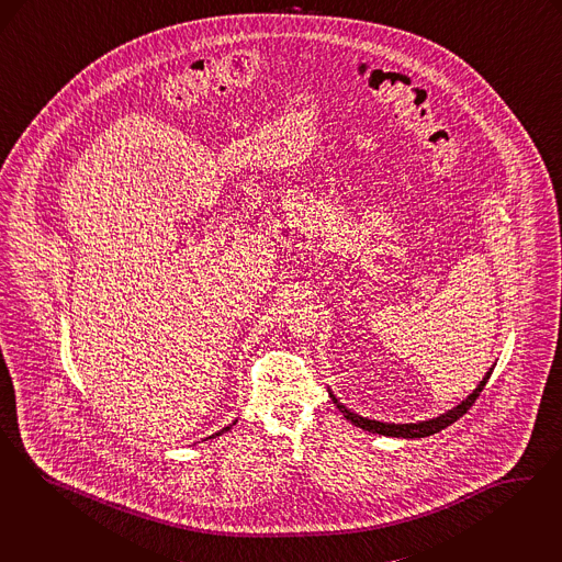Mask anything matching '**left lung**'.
<instances>
[{
  "label": "left lung",
  "instance_id": "obj_1",
  "mask_svg": "<svg viewBox=\"0 0 562 562\" xmlns=\"http://www.w3.org/2000/svg\"><path fill=\"white\" fill-rule=\"evenodd\" d=\"M492 372H494V366L485 372V376H483V381L476 384V389L472 391L471 395L467 397V400H462L460 404L453 405L451 409L448 412H443V414H439V416H435V418H428V420H418V423H407V425H395V423H381V420H372V418H366V416H360V414H356V412H351L347 405L340 404L338 402L337 395L328 389V395H330V400L335 402L338 409L342 412V416L351 423V425H356V427L363 428V430H368V432H374V435H384V437H404V439H420V437H428V435H435V432H439V430H443V428H448L449 425H453L460 416H464L467 412H469V407H471L474 402H476V397L481 395V391H483V386L487 384L490 381V376H492Z\"/></svg>",
  "mask_w": 562,
  "mask_h": 562
}]
</instances>
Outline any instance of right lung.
I'll use <instances>...</instances> for the list:
<instances>
[{"label": "right lung", "mask_w": 562, "mask_h": 562, "mask_svg": "<svg viewBox=\"0 0 562 562\" xmlns=\"http://www.w3.org/2000/svg\"><path fill=\"white\" fill-rule=\"evenodd\" d=\"M236 423H238V420H234V423H232V425H227V427L222 428V430H217V432H213V435H211V437H206V439H215V437H220V435H224L225 430H229V428L234 427V425H236Z\"/></svg>", "instance_id": "1"}]
</instances>
